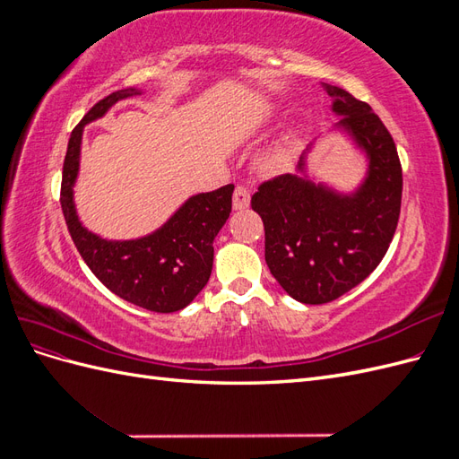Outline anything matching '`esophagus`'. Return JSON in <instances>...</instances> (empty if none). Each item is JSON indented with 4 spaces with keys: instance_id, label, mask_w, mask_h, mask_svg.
<instances>
[{
    "instance_id": "1",
    "label": "esophagus",
    "mask_w": 459,
    "mask_h": 459,
    "mask_svg": "<svg viewBox=\"0 0 459 459\" xmlns=\"http://www.w3.org/2000/svg\"><path fill=\"white\" fill-rule=\"evenodd\" d=\"M251 203V191L245 186H238L233 191V208L235 211H245V208Z\"/></svg>"
}]
</instances>
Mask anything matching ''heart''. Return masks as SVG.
Segmentation results:
<instances>
[{"label": "heart", "mask_w": 459, "mask_h": 459, "mask_svg": "<svg viewBox=\"0 0 459 459\" xmlns=\"http://www.w3.org/2000/svg\"><path fill=\"white\" fill-rule=\"evenodd\" d=\"M283 157H285V149H283L281 145H275V147L272 149L270 155H268V159H266V164H268V166H277V164H280V162L283 160Z\"/></svg>", "instance_id": "obj_1"}]
</instances>
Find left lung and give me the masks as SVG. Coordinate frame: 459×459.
Returning <instances> with one entry per match:
<instances>
[{"mask_svg":"<svg viewBox=\"0 0 459 459\" xmlns=\"http://www.w3.org/2000/svg\"><path fill=\"white\" fill-rule=\"evenodd\" d=\"M331 95L335 128L364 152L368 170L354 191L342 193L308 176L302 152L299 174L264 182L251 199L266 231V264L289 297L302 304L331 302L379 266L400 216L402 166L396 145L371 107L342 88Z\"/></svg>","mask_w":459,"mask_h":459,"instance_id":"left-lung-1","label":"left lung"}]
</instances>
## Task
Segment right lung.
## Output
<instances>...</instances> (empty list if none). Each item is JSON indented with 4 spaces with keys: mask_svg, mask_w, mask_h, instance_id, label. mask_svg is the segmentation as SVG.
<instances>
[{
    "mask_svg": "<svg viewBox=\"0 0 459 459\" xmlns=\"http://www.w3.org/2000/svg\"><path fill=\"white\" fill-rule=\"evenodd\" d=\"M140 93L142 90L126 88L107 95L73 130L63 164L61 206L78 253L97 280L135 307L170 314L186 308L208 283L214 260L212 243L230 218L233 184L189 197L159 230L137 239H103L84 228L74 204L86 124L105 117L117 101Z\"/></svg>",
    "mask_w": 459,
    "mask_h": 459,
    "instance_id": "obj_1",
    "label": "right lung"
}]
</instances>
